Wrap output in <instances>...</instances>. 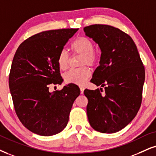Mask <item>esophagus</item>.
Listing matches in <instances>:
<instances>
[{"label": "esophagus", "instance_id": "1", "mask_svg": "<svg viewBox=\"0 0 156 156\" xmlns=\"http://www.w3.org/2000/svg\"><path fill=\"white\" fill-rule=\"evenodd\" d=\"M80 92H81V94H83V93H84V86L80 85Z\"/></svg>", "mask_w": 156, "mask_h": 156}]
</instances>
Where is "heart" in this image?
I'll return each mask as SVG.
<instances>
[{"label": "heart", "instance_id": "1", "mask_svg": "<svg viewBox=\"0 0 156 156\" xmlns=\"http://www.w3.org/2000/svg\"><path fill=\"white\" fill-rule=\"evenodd\" d=\"M71 48L74 53L82 55L81 65L95 66L99 60L98 53L94 50V44L91 40L85 37H79L71 45ZM57 63L61 70H66L69 66V54L65 49L59 52ZM90 76V71L87 67L72 69L64 74V80L67 83L82 84Z\"/></svg>", "mask_w": 156, "mask_h": 156}]
</instances>
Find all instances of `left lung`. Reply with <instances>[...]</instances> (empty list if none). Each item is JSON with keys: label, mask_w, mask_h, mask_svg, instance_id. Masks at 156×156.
Wrapping results in <instances>:
<instances>
[{"label": "left lung", "mask_w": 156, "mask_h": 156, "mask_svg": "<svg viewBox=\"0 0 156 156\" xmlns=\"http://www.w3.org/2000/svg\"><path fill=\"white\" fill-rule=\"evenodd\" d=\"M84 31L101 51L100 66L90 82L105 87L103 94L101 87L84 90L88 120L96 131L115 133L127 126L139 111L145 68L133 40L119 29L93 24Z\"/></svg>", "instance_id": "1"}]
</instances>
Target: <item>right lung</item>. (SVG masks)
I'll return each instance as SVG.
<instances>
[{
    "label": "right lung",
    "instance_id": "add662e5",
    "mask_svg": "<svg viewBox=\"0 0 156 156\" xmlns=\"http://www.w3.org/2000/svg\"><path fill=\"white\" fill-rule=\"evenodd\" d=\"M77 30L40 32L24 40L16 50L9 74V88L17 116L33 133L54 135L68 124L80 88L69 84L52 93L49 88L62 83L58 55Z\"/></svg>",
    "mask_w": 156,
    "mask_h": 156
}]
</instances>
